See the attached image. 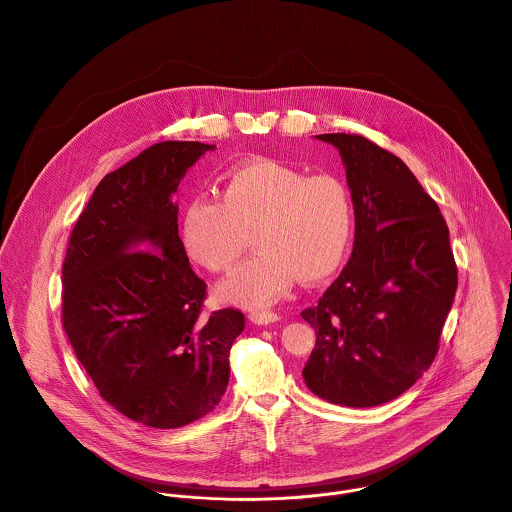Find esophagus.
Segmentation results:
<instances>
[{"mask_svg": "<svg viewBox=\"0 0 512 512\" xmlns=\"http://www.w3.org/2000/svg\"><path fill=\"white\" fill-rule=\"evenodd\" d=\"M248 318H250V322L252 324H258V326H268V324H274V322H278L280 320V316L278 314H274V312H266V310H256V312H250L248 314Z\"/></svg>", "mask_w": 512, "mask_h": 512, "instance_id": "34e87169", "label": "esophagus"}]
</instances>
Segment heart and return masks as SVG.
Listing matches in <instances>:
<instances>
[{
	"instance_id": "b5f03b06",
	"label": "heart",
	"mask_w": 512,
	"mask_h": 512,
	"mask_svg": "<svg viewBox=\"0 0 512 512\" xmlns=\"http://www.w3.org/2000/svg\"><path fill=\"white\" fill-rule=\"evenodd\" d=\"M355 226L353 198L334 174L308 176L278 161L242 165L224 178L220 198H190L180 238L190 260L228 272L252 242L256 254L216 290L222 302L264 308L292 282L316 284L340 268Z\"/></svg>"
}]
</instances>
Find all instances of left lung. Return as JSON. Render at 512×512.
<instances>
[{
	"instance_id": "obj_1",
	"label": "left lung",
	"mask_w": 512,
	"mask_h": 512,
	"mask_svg": "<svg viewBox=\"0 0 512 512\" xmlns=\"http://www.w3.org/2000/svg\"><path fill=\"white\" fill-rule=\"evenodd\" d=\"M340 151L355 210L347 266L302 312L316 345L304 381L345 407L407 391L433 363L457 292L449 228L437 202L393 153L361 135H318Z\"/></svg>"
}]
</instances>
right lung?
Wrapping results in <instances>:
<instances>
[{
    "label": "right lung",
    "mask_w": 512,
    "mask_h": 512,
    "mask_svg": "<svg viewBox=\"0 0 512 512\" xmlns=\"http://www.w3.org/2000/svg\"><path fill=\"white\" fill-rule=\"evenodd\" d=\"M216 145L163 141L109 172L71 232L61 322L101 397L125 417L176 429L210 413L244 330L234 308L204 314L206 282L188 262L172 202Z\"/></svg>",
    "instance_id": "right-lung-1"
}]
</instances>
